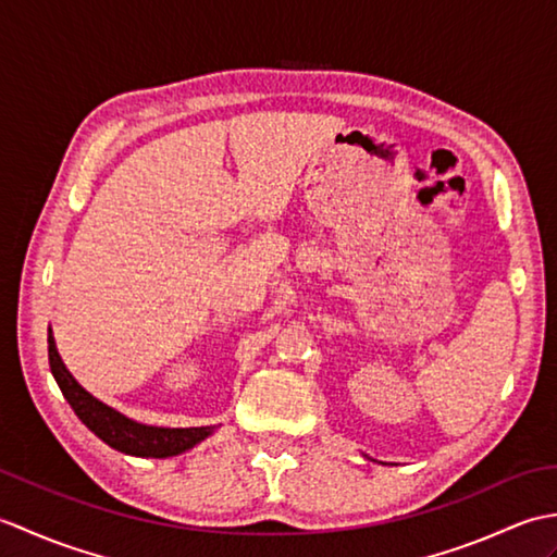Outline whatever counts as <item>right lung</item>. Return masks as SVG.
<instances>
[{
    "label": "right lung",
    "instance_id": "obj_1",
    "mask_svg": "<svg viewBox=\"0 0 557 557\" xmlns=\"http://www.w3.org/2000/svg\"><path fill=\"white\" fill-rule=\"evenodd\" d=\"M47 354H50V369L62 395L76 411V417L96 433L102 443L134 457H174L191 449L208 435L215 433V425H198V429H162V425H146L124 417L122 411L104 405L92 397L86 387H81L74 375L69 373L62 357H59L52 330L47 335Z\"/></svg>",
    "mask_w": 557,
    "mask_h": 557
}]
</instances>
